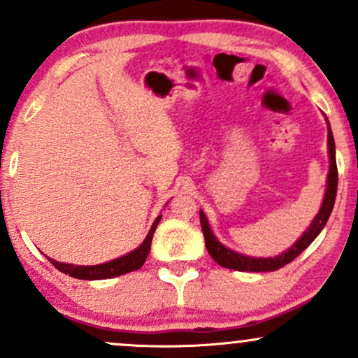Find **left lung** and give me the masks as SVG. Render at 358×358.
I'll return each instance as SVG.
<instances>
[{"instance_id": "1", "label": "left lung", "mask_w": 358, "mask_h": 358, "mask_svg": "<svg viewBox=\"0 0 358 358\" xmlns=\"http://www.w3.org/2000/svg\"><path fill=\"white\" fill-rule=\"evenodd\" d=\"M328 155H330V171H328L327 192H324L322 208H320V212L316 213V217L310 224L308 231H305V234H303V236L299 237V239L286 250V252L279 254L276 257H250L225 248V245L220 244V242L217 241V237L213 236L210 225H208L207 217H205V213L200 210V224H202V231L205 237V248H207L208 254H210L213 261H215L217 264H220L222 268L248 271V273H266V271H276L279 268H282V266H286L287 262L296 259L299 254H301L303 250H305L308 245L316 239V237H318V234L323 231V227L328 222V217H330L331 210H334L336 187H338V171H336L335 141H334V134H331L330 124H328Z\"/></svg>"}]
</instances>
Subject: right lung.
<instances>
[{
    "instance_id": "add662e5",
    "label": "right lung",
    "mask_w": 358,
    "mask_h": 358,
    "mask_svg": "<svg viewBox=\"0 0 358 358\" xmlns=\"http://www.w3.org/2000/svg\"><path fill=\"white\" fill-rule=\"evenodd\" d=\"M162 220V215L156 217V220L151 225L150 232H148L146 239L143 241V244L139 245L138 249H134L133 252L126 254V256L113 259V261L104 262V264L97 266H73L67 264V262H59L53 261V259L48 257V261L55 266L57 269L62 271L64 274H69V276L77 278V279H109L121 276V274L131 273V271H136L145 264L148 254H150L151 249V241H153V234L158 227V222Z\"/></svg>"
}]
</instances>
